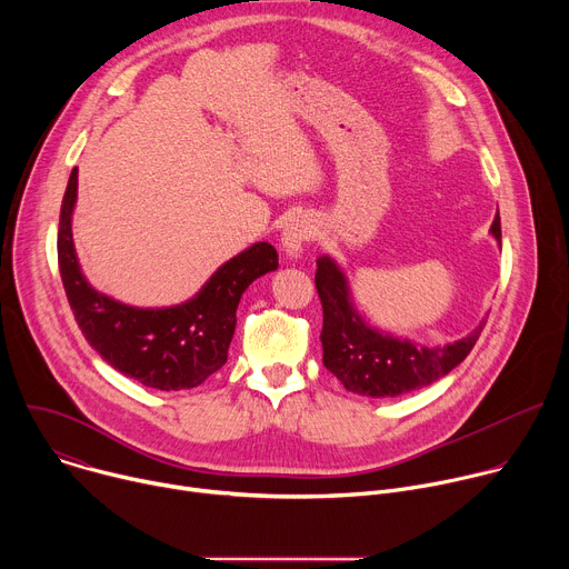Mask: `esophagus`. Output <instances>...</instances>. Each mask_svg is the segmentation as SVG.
<instances>
[{"mask_svg":"<svg viewBox=\"0 0 569 569\" xmlns=\"http://www.w3.org/2000/svg\"><path fill=\"white\" fill-rule=\"evenodd\" d=\"M310 238H312V224H310V220L303 218V216L292 218V220L286 224L283 233H281V246H283L286 257L292 259V261L301 259V257H303L306 242H308Z\"/></svg>","mask_w":569,"mask_h":569,"instance_id":"esophagus-1","label":"esophagus"}]
</instances>
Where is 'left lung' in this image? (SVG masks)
Here are the masks:
<instances>
[{
  "label": "left lung",
  "instance_id": "1",
  "mask_svg": "<svg viewBox=\"0 0 569 569\" xmlns=\"http://www.w3.org/2000/svg\"><path fill=\"white\" fill-rule=\"evenodd\" d=\"M491 236L502 248L500 218L493 220ZM315 286L323 308L319 336L323 367L347 391L369 398H393L443 378L472 351L486 323L483 317L466 338L428 347L373 327L360 312L349 277L333 257L317 259Z\"/></svg>",
  "mask_w": 569,
  "mask_h": 569
}]
</instances>
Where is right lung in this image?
Instances as JSON below:
<instances>
[{
    "label": "right lung",
    "mask_w": 569,
    "mask_h": 569,
    "mask_svg": "<svg viewBox=\"0 0 569 569\" xmlns=\"http://www.w3.org/2000/svg\"><path fill=\"white\" fill-rule=\"evenodd\" d=\"M78 198V169L71 171L60 207L58 266L62 286L90 347L123 376L159 389L180 391L202 385L227 362L242 292L279 268L270 242H254L224 261L182 303L141 308L99 292L80 270L71 218Z\"/></svg>",
    "instance_id": "right-lung-1"
}]
</instances>
